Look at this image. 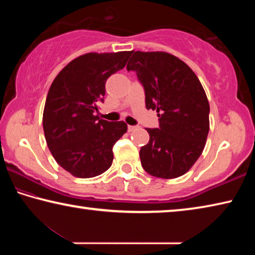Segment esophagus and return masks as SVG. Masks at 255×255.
<instances>
[{"label": "esophagus", "mask_w": 255, "mask_h": 255, "mask_svg": "<svg viewBox=\"0 0 255 255\" xmlns=\"http://www.w3.org/2000/svg\"><path fill=\"white\" fill-rule=\"evenodd\" d=\"M137 129V127L136 126H128V131H135Z\"/></svg>", "instance_id": "34e87169"}]
</instances>
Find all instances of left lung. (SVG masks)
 I'll list each match as a JSON object with an SVG mask.
<instances>
[{
	"label": "left lung",
	"mask_w": 255,
	"mask_h": 255,
	"mask_svg": "<svg viewBox=\"0 0 255 255\" xmlns=\"http://www.w3.org/2000/svg\"><path fill=\"white\" fill-rule=\"evenodd\" d=\"M128 71L144 86L147 109L156 110L158 128H146L140 148L143 169L162 179H174L191 169L209 132V102L199 79L187 64L165 51H131Z\"/></svg>",
	"instance_id": "obj_1"
}]
</instances>
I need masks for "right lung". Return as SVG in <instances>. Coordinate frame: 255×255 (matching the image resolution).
Listing matches in <instances>:
<instances>
[{
  "label": "right lung",
  "mask_w": 255,
  "mask_h": 255,
  "mask_svg": "<svg viewBox=\"0 0 255 255\" xmlns=\"http://www.w3.org/2000/svg\"><path fill=\"white\" fill-rule=\"evenodd\" d=\"M130 54H84L50 85L42 116L45 138L55 161L76 178H93L109 169L112 147L127 131L126 123H109L94 111L103 102L108 77L123 70Z\"/></svg>",
  "instance_id": "obj_1"
}]
</instances>
